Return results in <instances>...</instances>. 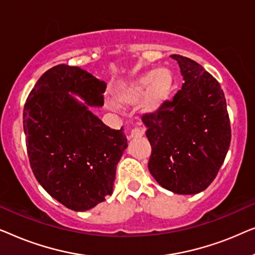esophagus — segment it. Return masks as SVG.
<instances>
[{
    "mask_svg": "<svg viewBox=\"0 0 255 255\" xmlns=\"http://www.w3.org/2000/svg\"><path fill=\"white\" fill-rule=\"evenodd\" d=\"M144 135V131L141 130V128H132V130L130 131V133H128V140H131V139H135V138H140Z\"/></svg>",
    "mask_w": 255,
    "mask_h": 255,
    "instance_id": "esophagus-1",
    "label": "esophagus"
}]
</instances>
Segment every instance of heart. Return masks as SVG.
I'll list each match as a JSON object with an SVG mask.
<instances>
[{"label":"heart","mask_w":255,"mask_h":255,"mask_svg":"<svg viewBox=\"0 0 255 255\" xmlns=\"http://www.w3.org/2000/svg\"><path fill=\"white\" fill-rule=\"evenodd\" d=\"M174 87L175 80L168 68L149 69L131 81L118 86L114 93V99L121 107H131L141 101L142 113L155 115L170 100ZM117 105L114 101H108L111 109H117Z\"/></svg>","instance_id":"1"}]
</instances>
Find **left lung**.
Masks as SVG:
<instances>
[{
    "label": "left lung",
    "mask_w": 255,
    "mask_h": 255,
    "mask_svg": "<svg viewBox=\"0 0 255 255\" xmlns=\"http://www.w3.org/2000/svg\"><path fill=\"white\" fill-rule=\"evenodd\" d=\"M170 57L184 83L159 113L142 117L152 146L148 170L165 189L194 195L215 180L229 151L231 128L217 80L189 58Z\"/></svg>",
    "instance_id": "obj_1"
}]
</instances>
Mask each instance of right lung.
I'll return each instance as SVG.
<instances>
[{
  "label": "right lung",
  "instance_id": "right-lung-1",
  "mask_svg": "<svg viewBox=\"0 0 255 255\" xmlns=\"http://www.w3.org/2000/svg\"><path fill=\"white\" fill-rule=\"evenodd\" d=\"M106 88L85 69L61 64L40 76L24 106L34 176L74 211L89 210L113 194L117 163L128 147L123 128H110L92 111L103 107Z\"/></svg>",
  "mask_w": 255,
  "mask_h": 255
}]
</instances>
